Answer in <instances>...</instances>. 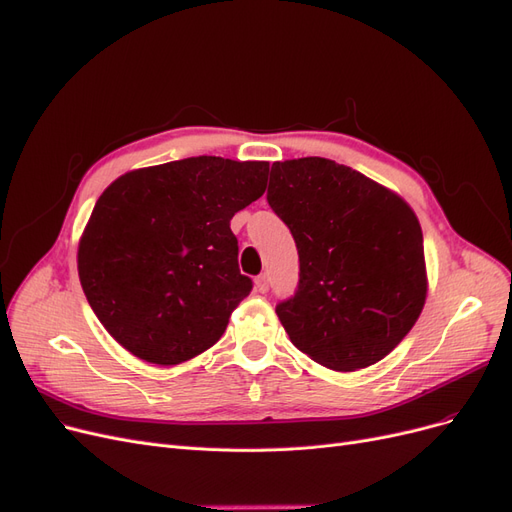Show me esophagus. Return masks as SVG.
<instances>
[{"label":"esophagus","instance_id":"obj_1","mask_svg":"<svg viewBox=\"0 0 512 512\" xmlns=\"http://www.w3.org/2000/svg\"><path fill=\"white\" fill-rule=\"evenodd\" d=\"M254 285H256V292L258 294H267L269 292V277L267 275H258L254 279Z\"/></svg>","mask_w":512,"mask_h":512}]
</instances>
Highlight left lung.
I'll return each instance as SVG.
<instances>
[{"instance_id":"left-lung-1","label":"left lung","mask_w":512,"mask_h":512,"mask_svg":"<svg viewBox=\"0 0 512 512\" xmlns=\"http://www.w3.org/2000/svg\"><path fill=\"white\" fill-rule=\"evenodd\" d=\"M267 201L300 260L294 296L275 306L296 349L336 372L386 357L426 300L422 229L412 208L323 157L275 161Z\"/></svg>"}]
</instances>
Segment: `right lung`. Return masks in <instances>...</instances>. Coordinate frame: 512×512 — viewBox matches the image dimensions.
<instances>
[{"mask_svg": "<svg viewBox=\"0 0 512 512\" xmlns=\"http://www.w3.org/2000/svg\"><path fill=\"white\" fill-rule=\"evenodd\" d=\"M267 161L199 155L128 172L96 201L77 269L92 311L138 359L187 361L252 292L231 218L262 197Z\"/></svg>", "mask_w": 512, "mask_h": 512, "instance_id": "1", "label": "right lung"}]
</instances>
